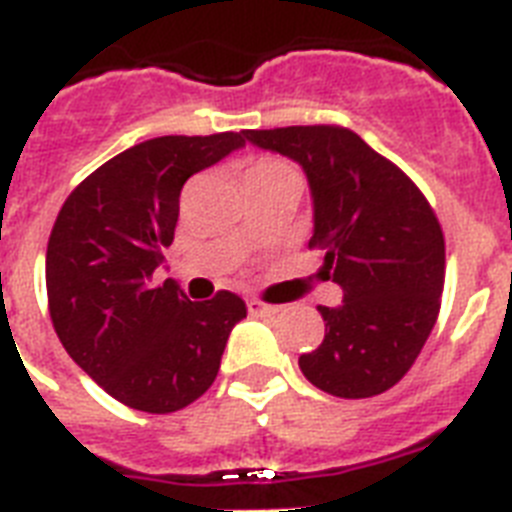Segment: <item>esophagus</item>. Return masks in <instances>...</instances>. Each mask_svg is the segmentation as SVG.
Here are the masks:
<instances>
[{
    "mask_svg": "<svg viewBox=\"0 0 512 512\" xmlns=\"http://www.w3.org/2000/svg\"><path fill=\"white\" fill-rule=\"evenodd\" d=\"M248 311H251L253 316H272L277 314V306L259 301V298H251V301H248Z\"/></svg>",
    "mask_w": 512,
    "mask_h": 512,
    "instance_id": "1",
    "label": "esophagus"
}]
</instances>
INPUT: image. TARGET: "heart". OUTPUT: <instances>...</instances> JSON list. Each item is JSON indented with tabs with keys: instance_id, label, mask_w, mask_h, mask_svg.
Wrapping results in <instances>:
<instances>
[{
	"instance_id": "b5f03b06",
	"label": "heart",
	"mask_w": 512,
	"mask_h": 512,
	"mask_svg": "<svg viewBox=\"0 0 512 512\" xmlns=\"http://www.w3.org/2000/svg\"><path fill=\"white\" fill-rule=\"evenodd\" d=\"M243 177H246V183H251V180H274V177H293V180L301 183L298 170L280 156H256L253 162H248Z\"/></svg>"
}]
</instances>
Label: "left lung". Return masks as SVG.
Instances as JSON below:
<instances>
[{
  "label": "left lung",
  "mask_w": 512,
  "mask_h": 512,
  "mask_svg": "<svg viewBox=\"0 0 512 512\" xmlns=\"http://www.w3.org/2000/svg\"><path fill=\"white\" fill-rule=\"evenodd\" d=\"M290 156L314 198L324 280L342 287L319 306L324 340L298 358L303 377L335 398H374L400 382L432 335L445 287V235L411 177L340 125L243 130Z\"/></svg>",
  "instance_id": "1"
}]
</instances>
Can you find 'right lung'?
Wrapping results in <instances>:
<instances>
[{
	"label": "right lung",
	"mask_w": 512,
	"mask_h": 512,
	"mask_svg": "<svg viewBox=\"0 0 512 512\" xmlns=\"http://www.w3.org/2000/svg\"><path fill=\"white\" fill-rule=\"evenodd\" d=\"M243 133L162 135L122 151L67 196L46 246L54 332L80 369L122 405L180 411L217 379L246 303L230 290L188 301L156 266L175 238L185 180Z\"/></svg>",
	"instance_id": "add662e5"
}]
</instances>
